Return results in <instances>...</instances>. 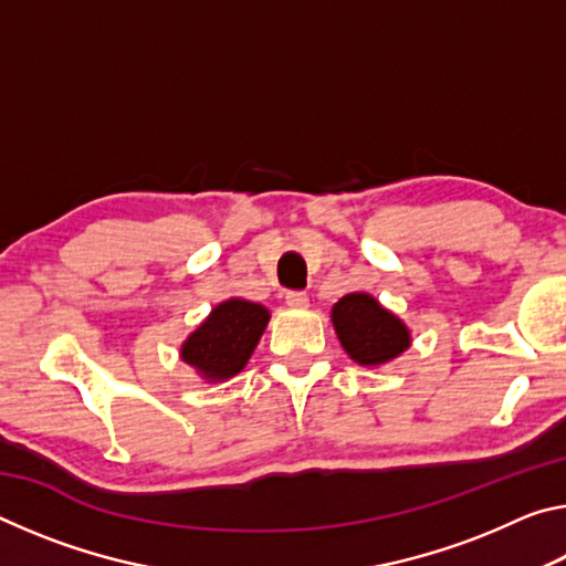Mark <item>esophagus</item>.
<instances>
[{"label":"esophagus","instance_id":"1","mask_svg":"<svg viewBox=\"0 0 566 566\" xmlns=\"http://www.w3.org/2000/svg\"><path fill=\"white\" fill-rule=\"evenodd\" d=\"M284 300H286V306H292V310H304V306H310V296L304 292H286Z\"/></svg>","mask_w":566,"mask_h":566}]
</instances>
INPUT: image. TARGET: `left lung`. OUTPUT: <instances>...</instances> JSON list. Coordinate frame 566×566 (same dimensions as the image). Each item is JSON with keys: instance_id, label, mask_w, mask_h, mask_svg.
I'll use <instances>...</instances> for the list:
<instances>
[{"instance_id": "obj_1", "label": "left lung", "mask_w": 566, "mask_h": 566, "mask_svg": "<svg viewBox=\"0 0 566 566\" xmlns=\"http://www.w3.org/2000/svg\"><path fill=\"white\" fill-rule=\"evenodd\" d=\"M332 324L344 352L361 367H379L409 349L407 324L375 296L354 292L332 306Z\"/></svg>"}]
</instances>
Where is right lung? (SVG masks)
Here are the masks:
<instances>
[{
    "mask_svg": "<svg viewBox=\"0 0 566 566\" xmlns=\"http://www.w3.org/2000/svg\"><path fill=\"white\" fill-rule=\"evenodd\" d=\"M270 322V310L256 302L232 296L217 304L209 317L181 344L187 361L207 381H224L247 367L256 342Z\"/></svg>",
    "mask_w": 566,
    "mask_h": 566,
    "instance_id": "1",
    "label": "right lung"
}]
</instances>
